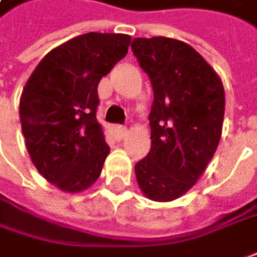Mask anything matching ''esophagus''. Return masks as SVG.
I'll use <instances>...</instances> for the list:
<instances>
[{
    "label": "esophagus",
    "mask_w": 257,
    "mask_h": 257,
    "mask_svg": "<svg viewBox=\"0 0 257 257\" xmlns=\"http://www.w3.org/2000/svg\"><path fill=\"white\" fill-rule=\"evenodd\" d=\"M112 132H113V137L116 140H122L126 135V128L122 125H115V126H112Z\"/></svg>",
    "instance_id": "esophagus-1"
}]
</instances>
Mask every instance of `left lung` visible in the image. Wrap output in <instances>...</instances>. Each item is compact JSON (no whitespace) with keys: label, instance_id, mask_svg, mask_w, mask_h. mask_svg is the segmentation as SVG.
Here are the masks:
<instances>
[{"label":"left lung","instance_id":"obj_1","mask_svg":"<svg viewBox=\"0 0 257 257\" xmlns=\"http://www.w3.org/2000/svg\"><path fill=\"white\" fill-rule=\"evenodd\" d=\"M131 49L154 90L151 150L135 164L142 193L171 201L187 193L217 150L224 89L210 64L184 41L134 39Z\"/></svg>","mask_w":257,"mask_h":257}]
</instances>
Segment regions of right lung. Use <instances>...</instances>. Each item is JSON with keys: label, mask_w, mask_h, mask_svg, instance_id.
Wrapping results in <instances>:
<instances>
[{"label": "right lung", "mask_w": 257, "mask_h": 257, "mask_svg": "<svg viewBox=\"0 0 257 257\" xmlns=\"http://www.w3.org/2000/svg\"><path fill=\"white\" fill-rule=\"evenodd\" d=\"M128 34L87 33L44 56L20 99L21 129L31 161L67 193L86 190L109 154L96 119L97 86L128 53Z\"/></svg>", "instance_id": "right-lung-1"}]
</instances>
